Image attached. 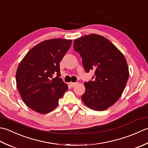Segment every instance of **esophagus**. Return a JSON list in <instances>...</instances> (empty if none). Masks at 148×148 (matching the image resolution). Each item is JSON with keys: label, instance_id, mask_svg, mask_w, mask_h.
<instances>
[{"label": "esophagus", "instance_id": "34e87169", "mask_svg": "<svg viewBox=\"0 0 148 148\" xmlns=\"http://www.w3.org/2000/svg\"><path fill=\"white\" fill-rule=\"evenodd\" d=\"M70 86H71V87H74L75 85H77V82H70Z\"/></svg>", "mask_w": 148, "mask_h": 148}]
</instances>
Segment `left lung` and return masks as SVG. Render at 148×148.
I'll return each mask as SVG.
<instances>
[{
  "instance_id": "obj_1",
  "label": "left lung",
  "mask_w": 148,
  "mask_h": 148,
  "mask_svg": "<svg viewBox=\"0 0 148 148\" xmlns=\"http://www.w3.org/2000/svg\"><path fill=\"white\" fill-rule=\"evenodd\" d=\"M73 48L82 57L87 73L95 71L94 80L84 82L83 102L94 110H106L118 100L127 83L129 71L125 56L107 38L96 34L76 39Z\"/></svg>"
}]
</instances>
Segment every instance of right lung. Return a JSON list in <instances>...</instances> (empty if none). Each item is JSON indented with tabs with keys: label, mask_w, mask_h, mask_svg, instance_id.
Masks as SVG:
<instances>
[{
	"label": "right lung",
	"mask_w": 148,
	"mask_h": 148,
	"mask_svg": "<svg viewBox=\"0 0 148 148\" xmlns=\"http://www.w3.org/2000/svg\"><path fill=\"white\" fill-rule=\"evenodd\" d=\"M71 40L55 38L42 41L30 50L18 65L16 86L24 103L40 114L52 111L67 91L59 63L70 49ZM55 74L56 77L52 78Z\"/></svg>",
	"instance_id": "right-lung-1"
}]
</instances>
